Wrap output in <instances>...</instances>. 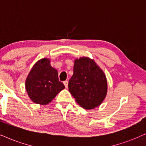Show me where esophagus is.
I'll list each match as a JSON object with an SVG mask.
<instances>
[{"label": "esophagus", "mask_w": 146, "mask_h": 146, "mask_svg": "<svg viewBox=\"0 0 146 146\" xmlns=\"http://www.w3.org/2000/svg\"><path fill=\"white\" fill-rule=\"evenodd\" d=\"M63 84L64 85V86H65V88H67V87H68V81H64V82H63Z\"/></svg>", "instance_id": "34e87169"}]
</instances>
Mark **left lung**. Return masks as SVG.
Masks as SVG:
<instances>
[{
    "label": "left lung",
    "mask_w": 146,
    "mask_h": 146,
    "mask_svg": "<svg viewBox=\"0 0 146 146\" xmlns=\"http://www.w3.org/2000/svg\"><path fill=\"white\" fill-rule=\"evenodd\" d=\"M68 87L76 102L87 110L100 106L107 94L106 75L94 60L88 57L75 60L73 75Z\"/></svg>",
    "instance_id": "1"
}]
</instances>
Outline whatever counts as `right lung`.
<instances>
[{
	"instance_id": "obj_1",
	"label": "right lung",
	"mask_w": 146,
	"mask_h": 146,
	"mask_svg": "<svg viewBox=\"0 0 146 146\" xmlns=\"http://www.w3.org/2000/svg\"><path fill=\"white\" fill-rule=\"evenodd\" d=\"M64 88L58 71L51 67L49 58L40 59L33 66L25 80L29 98L36 104L46 105Z\"/></svg>"
}]
</instances>
